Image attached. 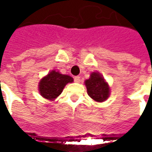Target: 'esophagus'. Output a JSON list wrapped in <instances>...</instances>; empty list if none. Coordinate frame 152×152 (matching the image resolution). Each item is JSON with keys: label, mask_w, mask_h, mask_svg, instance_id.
Listing matches in <instances>:
<instances>
[{"label": "esophagus", "mask_w": 152, "mask_h": 152, "mask_svg": "<svg viewBox=\"0 0 152 152\" xmlns=\"http://www.w3.org/2000/svg\"><path fill=\"white\" fill-rule=\"evenodd\" d=\"M74 81H75L76 83H79V82H80V77H79V76L74 77Z\"/></svg>", "instance_id": "1"}]
</instances>
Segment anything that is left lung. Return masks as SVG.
Instances as JSON below:
<instances>
[{
	"label": "left lung",
	"instance_id": "left-lung-1",
	"mask_svg": "<svg viewBox=\"0 0 152 152\" xmlns=\"http://www.w3.org/2000/svg\"><path fill=\"white\" fill-rule=\"evenodd\" d=\"M85 85L89 96L95 102H105L110 96V86L98 72L91 73L90 78L85 81Z\"/></svg>",
	"mask_w": 152,
	"mask_h": 152
}]
</instances>
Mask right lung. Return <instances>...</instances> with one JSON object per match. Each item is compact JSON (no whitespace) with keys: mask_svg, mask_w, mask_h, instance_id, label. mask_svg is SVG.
Returning <instances> with one entry per match:
<instances>
[{"mask_svg":"<svg viewBox=\"0 0 152 152\" xmlns=\"http://www.w3.org/2000/svg\"><path fill=\"white\" fill-rule=\"evenodd\" d=\"M73 82V79L71 76L52 69L39 82V95L46 100L54 101L61 95L64 87Z\"/></svg>","mask_w":152,"mask_h":152,"instance_id":"add662e5","label":"right lung"}]
</instances>
